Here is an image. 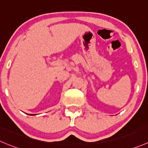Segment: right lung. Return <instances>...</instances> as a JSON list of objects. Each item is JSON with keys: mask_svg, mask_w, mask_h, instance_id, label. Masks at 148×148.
Listing matches in <instances>:
<instances>
[{"mask_svg": "<svg viewBox=\"0 0 148 148\" xmlns=\"http://www.w3.org/2000/svg\"><path fill=\"white\" fill-rule=\"evenodd\" d=\"M30 116H34V115H35V114H29Z\"/></svg>", "mask_w": 148, "mask_h": 148, "instance_id": "obj_1", "label": "right lung"}]
</instances>
